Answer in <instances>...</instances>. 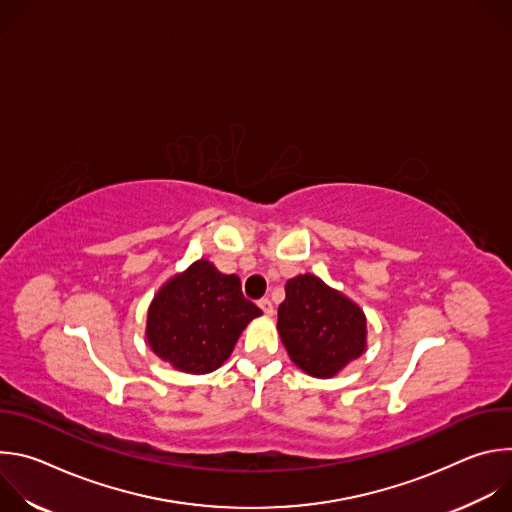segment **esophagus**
I'll use <instances>...</instances> for the list:
<instances>
[{
  "label": "esophagus",
  "instance_id": "34e87169",
  "mask_svg": "<svg viewBox=\"0 0 512 512\" xmlns=\"http://www.w3.org/2000/svg\"><path fill=\"white\" fill-rule=\"evenodd\" d=\"M259 308L263 310V314H265V316H273V312H275V310H273V304H271L267 298L259 300Z\"/></svg>",
  "mask_w": 512,
  "mask_h": 512
}]
</instances>
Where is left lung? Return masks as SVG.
I'll list each match as a JSON object with an SVG mask.
<instances>
[{
	"instance_id": "obj_1",
	"label": "left lung",
	"mask_w": 512,
	"mask_h": 512,
	"mask_svg": "<svg viewBox=\"0 0 512 512\" xmlns=\"http://www.w3.org/2000/svg\"><path fill=\"white\" fill-rule=\"evenodd\" d=\"M277 332L298 369L316 379L336 377L367 350V316L312 273L287 279Z\"/></svg>"
}]
</instances>
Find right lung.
Masks as SVG:
<instances>
[{
  "mask_svg": "<svg viewBox=\"0 0 512 512\" xmlns=\"http://www.w3.org/2000/svg\"><path fill=\"white\" fill-rule=\"evenodd\" d=\"M261 314L243 296L237 275H225L208 259H198L158 289L145 338L172 369L206 375L223 367L241 332Z\"/></svg>",
  "mask_w": 512,
  "mask_h": 512,
  "instance_id": "obj_1",
  "label": "right lung"
}]
</instances>
